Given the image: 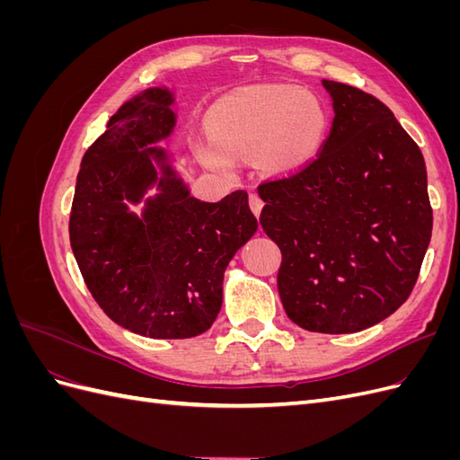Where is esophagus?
Returning a JSON list of instances; mask_svg holds the SVG:
<instances>
[{
  "label": "esophagus",
  "instance_id": "34e87169",
  "mask_svg": "<svg viewBox=\"0 0 460 460\" xmlns=\"http://www.w3.org/2000/svg\"><path fill=\"white\" fill-rule=\"evenodd\" d=\"M262 199L257 196V193H252V196H249V207H252V211H253V215L259 218V215H261V211H262Z\"/></svg>",
  "mask_w": 460,
  "mask_h": 460
}]
</instances>
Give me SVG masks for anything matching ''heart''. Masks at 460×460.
I'll use <instances>...</instances> for the list:
<instances>
[{"label": "heart", "instance_id": "1", "mask_svg": "<svg viewBox=\"0 0 460 460\" xmlns=\"http://www.w3.org/2000/svg\"><path fill=\"white\" fill-rule=\"evenodd\" d=\"M215 142L201 146V159L228 171L230 157H255L269 172H289L307 163L326 134V115L297 88H253L230 97L213 119Z\"/></svg>", "mask_w": 460, "mask_h": 460}]
</instances>
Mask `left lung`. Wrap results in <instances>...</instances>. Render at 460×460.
I'll use <instances>...</instances> for the list:
<instances>
[{
    "instance_id": "obj_1",
    "label": "left lung",
    "mask_w": 460,
    "mask_h": 460,
    "mask_svg": "<svg viewBox=\"0 0 460 460\" xmlns=\"http://www.w3.org/2000/svg\"><path fill=\"white\" fill-rule=\"evenodd\" d=\"M332 128L297 171L259 184L261 226L282 252L278 291L291 323L355 333L394 314L431 238L420 147L374 95L323 80Z\"/></svg>"
}]
</instances>
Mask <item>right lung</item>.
<instances>
[{
  "label": "right lung",
  "mask_w": 460,
  "mask_h": 460,
  "mask_svg": "<svg viewBox=\"0 0 460 460\" xmlns=\"http://www.w3.org/2000/svg\"><path fill=\"white\" fill-rule=\"evenodd\" d=\"M172 95L153 88L124 103L82 157L68 235L82 278L102 311L153 340L196 338L213 326L222 280L235 252L257 232L238 190L217 203L191 198L164 169L144 218L128 213L157 182L146 146L171 134Z\"/></svg>",
  "instance_id": "add662e5"
}]
</instances>
